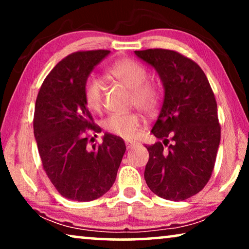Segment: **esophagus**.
Returning a JSON list of instances; mask_svg holds the SVG:
<instances>
[{
  "mask_svg": "<svg viewBox=\"0 0 249 249\" xmlns=\"http://www.w3.org/2000/svg\"><path fill=\"white\" fill-rule=\"evenodd\" d=\"M124 144H125V146H127V148H131V147H134V146L137 145V142H131V141H125Z\"/></svg>",
  "mask_w": 249,
  "mask_h": 249,
  "instance_id": "obj_1",
  "label": "esophagus"
}]
</instances>
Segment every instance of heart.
Here are the masks:
<instances>
[{
	"instance_id": "heart-1",
	"label": "heart",
	"mask_w": 249,
	"mask_h": 249,
	"mask_svg": "<svg viewBox=\"0 0 249 249\" xmlns=\"http://www.w3.org/2000/svg\"><path fill=\"white\" fill-rule=\"evenodd\" d=\"M108 73L131 89V104L146 114H154L161 104L162 94L158 85L147 81V70L131 59L119 60L107 69ZM84 97L87 107L101 112L104 105V84L90 76L84 86ZM142 117L137 113H113L105 119V130L122 138H134L142 125Z\"/></svg>"
}]
</instances>
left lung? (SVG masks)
<instances>
[{
	"label": "left lung",
	"mask_w": 249,
	"mask_h": 249,
	"mask_svg": "<svg viewBox=\"0 0 249 249\" xmlns=\"http://www.w3.org/2000/svg\"><path fill=\"white\" fill-rule=\"evenodd\" d=\"M158 71L164 100L152 134L163 142L146 146L144 177L155 195L185 200L212 176L221 139L217 105L211 85L192 59L164 49L135 51Z\"/></svg>",
	"instance_id": "left-lung-1"
}]
</instances>
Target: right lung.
I'll use <instances>...</instances> for the list:
<instances>
[{
  "label": "right lung",
  "mask_w": 249,
  "mask_h": 249,
  "mask_svg": "<svg viewBox=\"0 0 249 249\" xmlns=\"http://www.w3.org/2000/svg\"><path fill=\"white\" fill-rule=\"evenodd\" d=\"M110 51H78L47 74L36 98L34 135L44 171L60 195L89 202L108 192L125 152L124 139L105 134L88 148L87 131L98 132L85 103L84 86Z\"/></svg>",
  "instance_id": "1"
}]
</instances>
